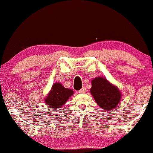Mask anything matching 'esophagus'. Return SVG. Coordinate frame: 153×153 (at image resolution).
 I'll list each match as a JSON object with an SVG mask.
<instances>
[{"label": "esophagus", "mask_w": 153, "mask_h": 153, "mask_svg": "<svg viewBox=\"0 0 153 153\" xmlns=\"http://www.w3.org/2000/svg\"><path fill=\"white\" fill-rule=\"evenodd\" d=\"M86 91H87V89H86L85 87H82V89L79 91V94H85Z\"/></svg>", "instance_id": "34e87169"}]
</instances>
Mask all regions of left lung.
Segmentation results:
<instances>
[{"label": "left lung", "mask_w": 153, "mask_h": 153, "mask_svg": "<svg viewBox=\"0 0 153 153\" xmlns=\"http://www.w3.org/2000/svg\"><path fill=\"white\" fill-rule=\"evenodd\" d=\"M90 92L95 101L103 110H112L120 100L119 89L103 77H96L91 82Z\"/></svg>", "instance_id": "left-lung-1"}]
</instances>
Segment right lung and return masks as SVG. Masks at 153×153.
Masks as SVG:
<instances>
[{"mask_svg":"<svg viewBox=\"0 0 153 153\" xmlns=\"http://www.w3.org/2000/svg\"><path fill=\"white\" fill-rule=\"evenodd\" d=\"M74 91L66 89L60 83H55L52 89L45 99V102L51 108H59L73 95Z\"/></svg>","mask_w":153,"mask_h":153,"instance_id":"add662e5","label":"right lung"}]
</instances>
